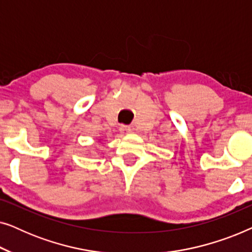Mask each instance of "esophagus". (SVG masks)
Here are the masks:
<instances>
[{"label":"esophagus","mask_w":252,"mask_h":252,"mask_svg":"<svg viewBox=\"0 0 252 252\" xmlns=\"http://www.w3.org/2000/svg\"><path fill=\"white\" fill-rule=\"evenodd\" d=\"M132 132V128L129 126H122L120 127V133L122 134H128Z\"/></svg>","instance_id":"1"}]
</instances>
